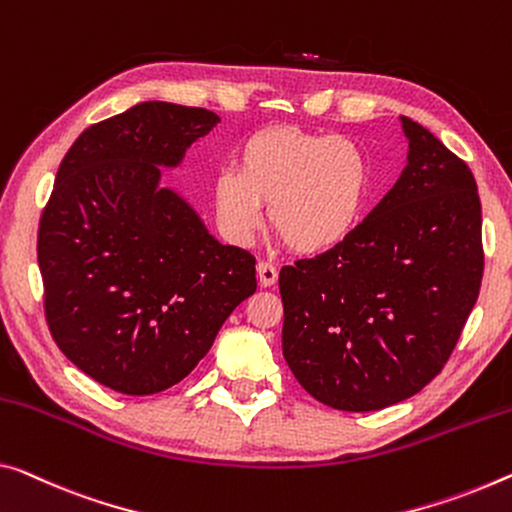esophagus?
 <instances>
[{"instance_id":"esophagus-1","label":"esophagus","mask_w":512,"mask_h":512,"mask_svg":"<svg viewBox=\"0 0 512 512\" xmlns=\"http://www.w3.org/2000/svg\"><path fill=\"white\" fill-rule=\"evenodd\" d=\"M256 272H258V281H261V286H265V288L274 286V283H277V279H279L277 265H272V263H267V261L258 263L256 265Z\"/></svg>"}]
</instances>
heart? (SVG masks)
<instances>
[{
  "label": "heart",
  "mask_w": 512,
  "mask_h": 512,
  "mask_svg": "<svg viewBox=\"0 0 512 512\" xmlns=\"http://www.w3.org/2000/svg\"><path fill=\"white\" fill-rule=\"evenodd\" d=\"M373 167L357 141L300 128H265L238 151V169L212 178V208L222 235L247 247L267 222L286 245L316 256L343 245L364 219Z\"/></svg>",
  "instance_id": "1"
}]
</instances>
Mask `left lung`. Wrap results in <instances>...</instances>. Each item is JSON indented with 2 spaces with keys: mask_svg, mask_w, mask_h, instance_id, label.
I'll return each mask as SVG.
<instances>
[{
  "mask_svg": "<svg viewBox=\"0 0 512 512\" xmlns=\"http://www.w3.org/2000/svg\"><path fill=\"white\" fill-rule=\"evenodd\" d=\"M407 167L343 245L283 265V357L334 410L373 412L442 373L483 279L465 160L403 116Z\"/></svg>",
  "mask_w": 512,
  "mask_h": 512,
  "instance_id": "obj_1",
  "label": "left lung"
}]
</instances>
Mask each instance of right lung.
Segmentation results:
<instances>
[{"instance_id": "1", "label": "right lung", "mask_w": 512, "mask_h": 512, "mask_svg": "<svg viewBox=\"0 0 512 512\" xmlns=\"http://www.w3.org/2000/svg\"><path fill=\"white\" fill-rule=\"evenodd\" d=\"M219 116L141 102L68 148L38 224L45 320L59 350L128 396L174 387L256 290V258L222 245L160 185Z\"/></svg>"}]
</instances>
